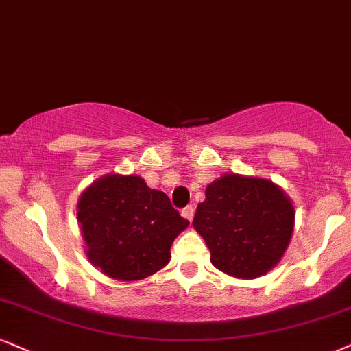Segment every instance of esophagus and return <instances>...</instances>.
I'll return each instance as SVG.
<instances>
[{
    "label": "esophagus",
    "instance_id": "1",
    "mask_svg": "<svg viewBox=\"0 0 351 351\" xmlns=\"http://www.w3.org/2000/svg\"><path fill=\"white\" fill-rule=\"evenodd\" d=\"M193 215H195V208H193V205H187V206H185V208L182 210V216H184V218H187L189 221H192Z\"/></svg>",
    "mask_w": 351,
    "mask_h": 351
}]
</instances>
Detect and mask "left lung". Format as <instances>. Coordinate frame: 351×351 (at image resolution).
<instances>
[{"label":"left lung","instance_id":"obj_1","mask_svg":"<svg viewBox=\"0 0 351 351\" xmlns=\"http://www.w3.org/2000/svg\"><path fill=\"white\" fill-rule=\"evenodd\" d=\"M205 195L192 224L216 268L236 278H257L278 263L291 239L295 210L274 182L226 174Z\"/></svg>","mask_w":351,"mask_h":351}]
</instances>
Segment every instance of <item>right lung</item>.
I'll use <instances>...</instances> for the list:
<instances>
[{
  "label": "right lung",
  "mask_w": 351,
  "mask_h": 351,
  "mask_svg": "<svg viewBox=\"0 0 351 351\" xmlns=\"http://www.w3.org/2000/svg\"><path fill=\"white\" fill-rule=\"evenodd\" d=\"M88 257L112 278L141 280L171 258V245L189 221L164 192L138 176H106L77 202Z\"/></svg>",
  "instance_id": "obj_1"
}]
</instances>
